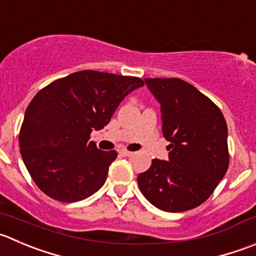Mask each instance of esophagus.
Here are the masks:
<instances>
[{
  "mask_svg": "<svg viewBox=\"0 0 256 256\" xmlns=\"http://www.w3.org/2000/svg\"><path fill=\"white\" fill-rule=\"evenodd\" d=\"M118 152H120V155H122V156H131L134 154V152H131V151H128V150H120Z\"/></svg>",
  "mask_w": 256,
  "mask_h": 256,
  "instance_id": "1",
  "label": "esophagus"
}]
</instances>
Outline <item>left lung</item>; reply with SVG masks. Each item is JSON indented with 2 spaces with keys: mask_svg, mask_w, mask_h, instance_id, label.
<instances>
[{
  "mask_svg": "<svg viewBox=\"0 0 256 256\" xmlns=\"http://www.w3.org/2000/svg\"><path fill=\"white\" fill-rule=\"evenodd\" d=\"M161 105L168 161L154 158L138 176L144 196L158 209H194L212 194L229 168L228 126L220 108L180 78H145Z\"/></svg>",
  "mask_w": 256,
  "mask_h": 256,
  "instance_id": "left-lung-1",
  "label": "left lung"
}]
</instances>
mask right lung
Segmentation results:
<instances>
[{
  "instance_id": "add662e5",
  "label": "right lung",
  "mask_w": 256,
  "mask_h": 256,
  "mask_svg": "<svg viewBox=\"0 0 256 256\" xmlns=\"http://www.w3.org/2000/svg\"><path fill=\"white\" fill-rule=\"evenodd\" d=\"M144 81L85 70L54 81L36 94L20 130L21 156L40 190L62 202L95 194L105 184L115 150L101 151L92 130L110 122L121 101Z\"/></svg>"
}]
</instances>
